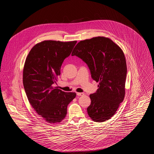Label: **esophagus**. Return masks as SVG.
Returning a JSON list of instances; mask_svg holds the SVG:
<instances>
[{
  "mask_svg": "<svg viewBox=\"0 0 154 154\" xmlns=\"http://www.w3.org/2000/svg\"><path fill=\"white\" fill-rule=\"evenodd\" d=\"M77 95L79 96H80L84 95V93H77Z\"/></svg>",
  "mask_w": 154,
  "mask_h": 154,
  "instance_id": "1",
  "label": "esophagus"
}]
</instances>
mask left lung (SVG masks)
I'll return each mask as SVG.
<instances>
[{
    "label": "left lung",
    "mask_w": 154,
    "mask_h": 154,
    "mask_svg": "<svg viewBox=\"0 0 154 154\" xmlns=\"http://www.w3.org/2000/svg\"><path fill=\"white\" fill-rule=\"evenodd\" d=\"M74 55L87 64L92 79L99 82L97 91L90 95L91 102L87 108L88 114L94 122L109 119L125 96L127 69L122 50L111 39L97 36L78 42Z\"/></svg>",
    "instance_id": "obj_1"
}]
</instances>
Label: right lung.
<instances>
[{
    "label": "right lung",
    "instance_id": "right-lung-1",
    "mask_svg": "<svg viewBox=\"0 0 154 154\" xmlns=\"http://www.w3.org/2000/svg\"><path fill=\"white\" fill-rule=\"evenodd\" d=\"M76 43L43 41L32 48L26 59L23 85L27 97L35 111L51 124L65 118L68 104L76 96L75 93L64 92L53 86L64 60L70 55Z\"/></svg>",
    "mask_w": 154,
    "mask_h": 154
}]
</instances>
